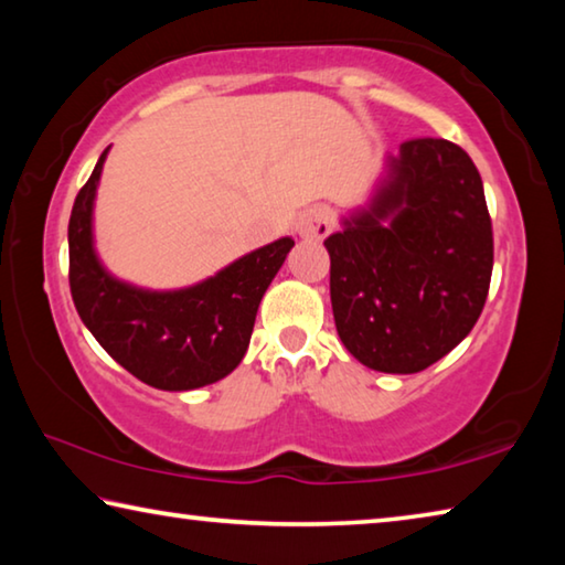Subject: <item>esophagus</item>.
<instances>
[{
	"mask_svg": "<svg viewBox=\"0 0 565 565\" xmlns=\"http://www.w3.org/2000/svg\"><path fill=\"white\" fill-rule=\"evenodd\" d=\"M296 234L301 238H323L331 234V214L323 206H309L299 214L296 222Z\"/></svg>",
	"mask_w": 565,
	"mask_h": 565,
	"instance_id": "esophagus-1",
	"label": "esophagus"
}]
</instances>
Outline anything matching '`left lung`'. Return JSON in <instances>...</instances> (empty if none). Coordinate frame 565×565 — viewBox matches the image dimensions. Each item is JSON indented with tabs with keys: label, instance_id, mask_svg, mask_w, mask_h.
<instances>
[{
	"label": "left lung",
	"instance_id": "obj_1",
	"mask_svg": "<svg viewBox=\"0 0 565 565\" xmlns=\"http://www.w3.org/2000/svg\"><path fill=\"white\" fill-rule=\"evenodd\" d=\"M331 234V306L353 359L418 374L473 329L489 296L493 232L471 157L411 139L386 157L374 196Z\"/></svg>",
	"mask_w": 565,
	"mask_h": 565
}]
</instances>
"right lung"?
<instances>
[{
    "mask_svg": "<svg viewBox=\"0 0 565 565\" xmlns=\"http://www.w3.org/2000/svg\"><path fill=\"white\" fill-rule=\"evenodd\" d=\"M109 147L70 216V286L76 311L109 356L145 384L191 391L242 363L256 311L294 238L284 236L186 289L151 291L119 281L94 248V196Z\"/></svg>",
    "mask_w": 565,
    "mask_h": 565,
    "instance_id": "1",
    "label": "right lung"
}]
</instances>
